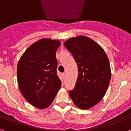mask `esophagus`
I'll return each instance as SVG.
<instances>
[{
    "mask_svg": "<svg viewBox=\"0 0 131 131\" xmlns=\"http://www.w3.org/2000/svg\"><path fill=\"white\" fill-rule=\"evenodd\" d=\"M62 78H63V79H64V78H65V76H66V74H65V73H62Z\"/></svg>",
    "mask_w": 131,
    "mask_h": 131,
    "instance_id": "obj_1",
    "label": "esophagus"
}]
</instances>
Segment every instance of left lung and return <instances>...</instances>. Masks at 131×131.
Instances as JSON below:
<instances>
[{
	"label": "left lung",
	"instance_id": "left-lung-1",
	"mask_svg": "<svg viewBox=\"0 0 131 131\" xmlns=\"http://www.w3.org/2000/svg\"><path fill=\"white\" fill-rule=\"evenodd\" d=\"M64 45L73 56L79 72L69 95L79 108L89 109L99 103L108 89L111 77L109 60L103 48L85 36L70 38Z\"/></svg>",
	"mask_w": 131,
	"mask_h": 131
}]
</instances>
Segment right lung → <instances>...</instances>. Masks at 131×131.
<instances>
[{"instance_id": "1", "label": "right lung", "mask_w": 131, "mask_h": 131, "mask_svg": "<svg viewBox=\"0 0 131 131\" xmlns=\"http://www.w3.org/2000/svg\"><path fill=\"white\" fill-rule=\"evenodd\" d=\"M60 45L57 40L40 39L30 45L18 61L20 91L28 103L40 109L50 106L60 89L56 58Z\"/></svg>"}]
</instances>
